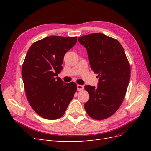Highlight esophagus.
Segmentation results:
<instances>
[{"instance_id":"obj_1","label":"esophagus","mask_w":151,"mask_h":151,"mask_svg":"<svg viewBox=\"0 0 151 151\" xmlns=\"http://www.w3.org/2000/svg\"><path fill=\"white\" fill-rule=\"evenodd\" d=\"M77 91H78L83 90L84 89V86L78 84V85L77 86Z\"/></svg>"}]
</instances>
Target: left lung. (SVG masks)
Returning <instances> with one entry per match:
<instances>
[{
  "instance_id": "left-lung-1",
  "label": "left lung",
  "mask_w": 151,
  "mask_h": 151,
  "mask_svg": "<svg viewBox=\"0 0 151 151\" xmlns=\"http://www.w3.org/2000/svg\"><path fill=\"white\" fill-rule=\"evenodd\" d=\"M86 48L91 68L98 74L97 88L86 85L89 99L84 104L89 116L101 120L113 115L124 99L130 79V66L118 41L103 33L81 36Z\"/></svg>"
}]
</instances>
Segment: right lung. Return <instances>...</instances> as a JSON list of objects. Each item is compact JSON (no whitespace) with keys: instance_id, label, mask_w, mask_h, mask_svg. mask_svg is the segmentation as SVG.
I'll return each mask as SVG.
<instances>
[{"instance_id":"obj_1","label":"right lung","mask_w":151,"mask_h":151,"mask_svg":"<svg viewBox=\"0 0 151 151\" xmlns=\"http://www.w3.org/2000/svg\"><path fill=\"white\" fill-rule=\"evenodd\" d=\"M77 37L51 36L32 44L22 66V77L30 106L47 120L62 117L77 91L74 82L64 83L57 77L65 54Z\"/></svg>"}]
</instances>
